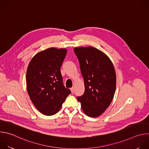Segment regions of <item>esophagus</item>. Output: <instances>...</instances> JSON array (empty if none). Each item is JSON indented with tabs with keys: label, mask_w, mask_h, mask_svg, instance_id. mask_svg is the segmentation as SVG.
<instances>
[{
	"label": "esophagus",
	"mask_w": 149,
	"mask_h": 149,
	"mask_svg": "<svg viewBox=\"0 0 149 149\" xmlns=\"http://www.w3.org/2000/svg\"><path fill=\"white\" fill-rule=\"evenodd\" d=\"M70 90H71V91L72 93H74V87L71 88Z\"/></svg>",
	"instance_id": "obj_1"
}]
</instances>
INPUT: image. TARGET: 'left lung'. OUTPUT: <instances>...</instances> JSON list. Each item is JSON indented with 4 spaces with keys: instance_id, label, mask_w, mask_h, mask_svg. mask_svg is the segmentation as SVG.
<instances>
[{
    "instance_id": "8db88e82",
    "label": "left lung",
    "mask_w": 149,
    "mask_h": 149,
    "mask_svg": "<svg viewBox=\"0 0 149 149\" xmlns=\"http://www.w3.org/2000/svg\"><path fill=\"white\" fill-rule=\"evenodd\" d=\"M74 52L84 80L85 91L77 97L84 113L91 117L102 114L110 105L116 88V75L113 63L97 48H75Z\"/></svg>"
}]
</instances>
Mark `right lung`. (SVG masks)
Instances as JSON below:
<instances>
[{
  "label": "right lung",
  "instance_id": "obj_1",
  "mask_svg": "<svg viewBox=\"0 0 149 149\" xmlns=\"http://www.w3.org/2000/svg\"><path fill=\"white\" fill-rule=\"evenodd\" d=\"M67 50L50 48L36 54L26 71V87L29 97L36 109L46 116L60 110L71 94L63 86L60 68Z\"/></svg>",
  "mask_w": 149,
  "mask_h": 149
}]
</instances>
